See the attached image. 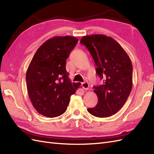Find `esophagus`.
<instances>
[{
	"label": "esophagus",
	"instance_id": "obj_1",
	"mask_svg": "<svg viewBox=\"0 0 154 154\" xmlns=\"http://www.w3.org/2000/svg\"><path fill=\"white\" fill-rule=\"evenodd\" d=\"M82 88H83V89L85 90H88L89 88V85L88 84V82H87L82 83Z\"/></svg>",
	"mask_w": 154,
	"mask_h": 154
}]
</instances>
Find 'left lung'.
<instances>
[{
	"mask_svg": "<svg viewBox=\"0 0 154 154\" xmlns=\"http://www.w3.org/2000/svg\"><path fill=\"white\" fill-rule=\"evenodd\" d=\"M80 43L88 49L97 65L96 72L103 80L102 85L93 87L98 103L88 111L95 117H110L121 109L130 95L132 63L121 45L110 36H84Z\"/></svg>",
	"mask_w": 154,
	"mask_h": 154,
	"instance_id": "1",
	"label": "left lung"
}]
</instances>
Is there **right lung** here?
Returning <instances> with one entry per match:
<instances>
[{
	"label": "right lung",
	"mask_w": 154,
	"mask_h": 154,
	"mask_svg": "<svg viewBox=\"0 0 154 154\" xmlns=\"http://www.w3.org/2000/svg\"><path fill=\"white\" fill-rule=\"evenodd\" d=\"M78 42L74 36H54L34 55L26 81L30 100L39 114L48 118L63 114L80 85L71 82L66 70V59Z\"/></svg>",
	"instance_id": "obj_1"
}]
</instances>
